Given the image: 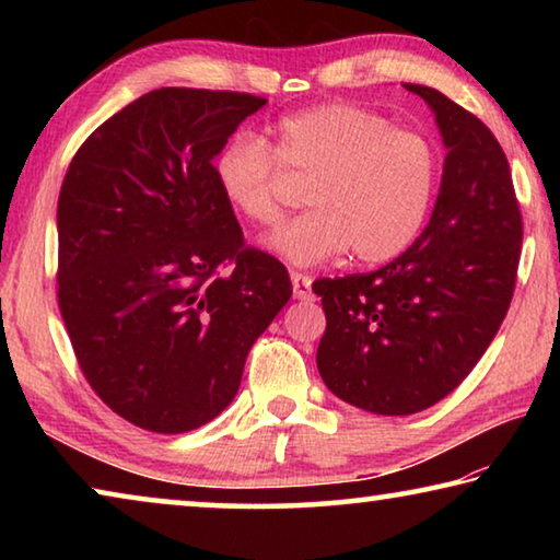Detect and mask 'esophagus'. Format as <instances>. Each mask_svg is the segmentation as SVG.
Returning <instances> with one entry per match:
<instances>
[{
  "label": "esophagus",
  "mask_w": 560,
  "mask_h": 560,
  "mask_svg": "<svg viewBox=\"0 0 560 560\" xmlns=\"http://www.w3.org/2000/svg\"><path fill=\"white\" fill-rule=\"evenodd\" d=\"M291 283H293V296L306 301L314 296L311 293V283H314V279L308 277V273H301V271H291Z\"/></svg>",
  "instance_id": "esophagus-1"
}]
</instances>
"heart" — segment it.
I'll return each instance as SVG.
<instances>
[{"label": "heart", "mask_w": 560, "mask_h": 560, "mask_svg": "<svg viewBox=\"0 0 560 560\" xmlns=\"http://www.w3.org/2000/svg\"><path fill=\"white\" fill-rule=\"evenodd\" d=\"M281 167L311 179L314 210L271 236L283 259L301 267L353 249L363 264L390 261L410 246L440 189V150L428 136L395 128L381 113L330 103L283 118L273 150L242 132L214 160L226 205L246 222L281 217Z\"/></svg>", "instance_id": "1"}]
</instances>
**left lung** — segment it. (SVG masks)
<instances>
[{
    "label": "left lung",
    "instance_id": "8db88e82",
    "mask_svg": "<svg viewBox=\"0 0 560 560\" xmlns=\"http://www.w3.org/2000/svg\"><path fill=\"white\" fill-rule=\"evenodd\" d=\"M405 89L432 108L447 148L430 222L377 271L314 283L326 311L318 373L375 415L420 412L471 373L509 311L524 240L494 132L440 91Z\"/></svg>",
    "mask_w": 560,
    "mask_h": 560
}]
</instances>
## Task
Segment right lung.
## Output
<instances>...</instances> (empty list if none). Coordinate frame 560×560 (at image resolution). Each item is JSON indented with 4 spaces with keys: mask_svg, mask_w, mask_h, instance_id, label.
Returning <instances> with one entry per match:
<instances>
[{
    "mask_svg": "<svg viewBox=\"0 0 560 560\" xmlns=\"http://www.w3.org/2000/svg\"><path fill=\"white\" fill-rule=\"evenodd\" d=\"M267 98L158 89L73 155L59 195V308L83 377L122 420L197 430L240 390L246 355L291 299L246 246L212 160Z\"/></svg>",
    "mask_w": 560,
    "mask_h": 560,
    "instance_id": "obj_1",
    "label": "right lung"
}]
</instances>
